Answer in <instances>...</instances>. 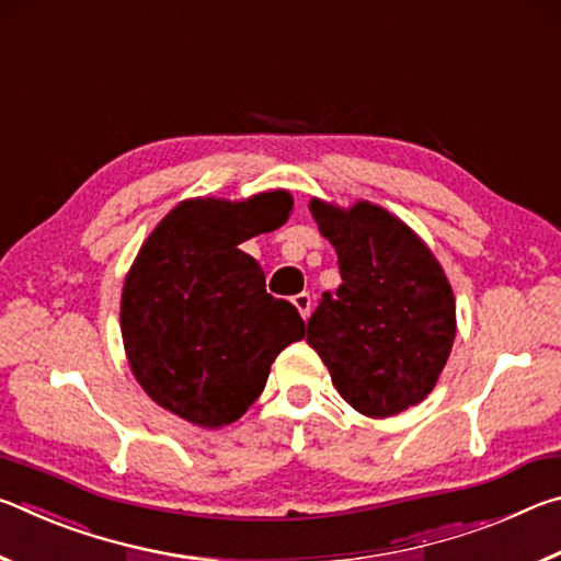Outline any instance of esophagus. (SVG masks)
Listing matches in <instances>:
<instances>
[{
	"label": "esophagus",
	"instance_id": "esophagus-1",
	"mask_svg": "<svg viewBox=\"0 0 561 561\" xmlns=\"http://www.w3.org/2000/svg\"><path fill=\"white\" fill-rule=\"evenodd\" d=\"M291 304L299 309L301 319L309 317V311H311V297H309L307 291H301V294H297V297H291Z\"/></svg>",
	"mask_w": 561,
	"mask_h": 561
}]
</instances>
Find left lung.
<instances>
[{
    "mask_svg": "<svg viewBox=\"0 0 561 561\" xmlns=\"http://www.w3.org/2000/svg\"><path fill=\"white\" fill-rule=\"evenodd\" d=\"M311 213L339 254L341 284L309 317V346L358 413L388 417L421 403L455 339V299L440 264L376 205L344 213L314 201Z\"/></svg>",
    "mask_w": 561,
    "mask_h": 561,
    "instance_id": "1",
    "label": "left lung"
}]
</instances>
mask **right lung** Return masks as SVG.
Here are the masks:
<instances>
[{"instance_id":"1","label":"right lung","mask_w":561,"mask_h":561,"mask_svg":"<svg viewBox=\"0 0 561 561\" xmlns=\"http://www.w3.org/2000/svg\"><path fill=\"white\" fill-rule=\"evenodd\" d=\"M284 190L244 203L190 201L170 210L123 284L121 331L138 383L165 411L203 428L242 417L304 319L264 289L244 240L277 230Z\"/></svg>"}]
</instances>
